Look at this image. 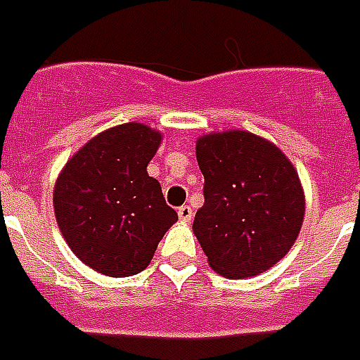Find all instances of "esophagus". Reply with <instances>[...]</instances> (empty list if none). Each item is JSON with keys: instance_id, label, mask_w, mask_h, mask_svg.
<instances>
[{"instance_id": "1", "label": "esophagus", "mask_w": 360, "mask_h": 360, "mask_svg": "<svg viewBox=\"0 0 360 360\" xmlns=\"http://www.w3.org/2000/svg\"><path fill=\"white\" fill-rule=\"evenodd\" d=\"M178 217H180V221L182 223H190L192 221V207L190 205H182V207H178Z\"/></svg>"}]
</instances>
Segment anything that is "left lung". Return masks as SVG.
<instances>
[{"instance_id": "left-lung-1", "label": "left lung", "mask_w": 360, "mask_h": 360, "mask_svg": "<svg viewBox=\"0 0 360 360\" xmlns=\"http://www.w3.org/2000/svg\"><path fill=\"white\" fill-rule=\"evenodd\" d=\"M205 203L193 234L217 274L254 277L287 256L304 221V190L295 165L266 137L244 129L195 141Z\"/></svg>"}]
</instances>
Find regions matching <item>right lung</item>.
<instances>
[{
    "label": "right lung",
    "instance_id": "obj_1",
    "mask_svg": "<svg viewBox=\"0 0 360 360\" xmlns=\"http://www.w3.org/2000/svg\"><path fill=\"white\" fill-rule=\"evenodd\" d=\"M160 141V131L139 122L104 129L71 155L56 180L60 233L98 274L129 277L143 271L178 221L160 184L147 174Z\"/></svg>",
    "mask_w": 360,
    "mask_h": 360
}]
</instances>
